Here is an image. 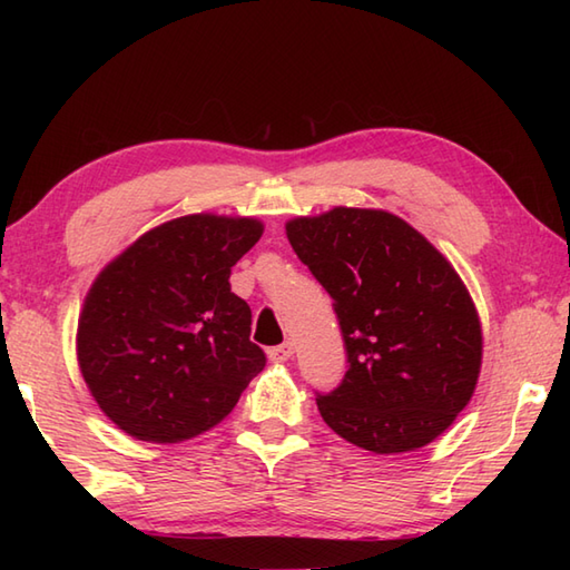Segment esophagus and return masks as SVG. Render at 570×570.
Masks as SVG:
<instances>
[{"mask_svg": "<svg viewBox=\"0 0 570 570\" xmlns=\"http://www.w3.org/2000/svg\"><path fill=\"white\" fill-rule=\"evenodd\" d=\"M269 360L272 362H286L288 357L294 355V345L292 343H282V345H276V347H269Z\"/></svg>", "mask_w": 570, "mask_h": 570, "instance_id": "34e87169", "label": "esophagus"}]
</instances>
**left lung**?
I'll list each match as a JSON object with an SVG mask.
<instances>
[{"label":"left lung","instance_id":"1","mask_svg":"<svg viewBox=\"0 0 570 570\" xmlns=\"http://www.w3.org/2000/svg\"><path fill=\"white\" fill-rule=\"evenodd\" d=\"M298 259L333 298L347 372L316 404L372 453H406L451 426L475 392L482 328L458 272L386 210L333 208L286 223Z\"/></svg>","mask_w":570,"mask_h":570}]
</instances>
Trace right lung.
I'll return each instance as SVG.
<instances>
[{
  "mask_svg": "<svg viewBox=\"0 0 570 570\" xmlns=\"http://www.w3.org/2000/svg\"><path fill=\"white\" fill-rule=\"evenodd\" d=\"M264 233L254 217L186 215L105 266L78 321V365L125 433L178 443L220 423L266 357L229 272Z\"/></svg>",
  "mask_w": 570,
  "mask_h": 570,
  "instance_id": "obj_1",
  "label": "right lung"
}]
</instances>
